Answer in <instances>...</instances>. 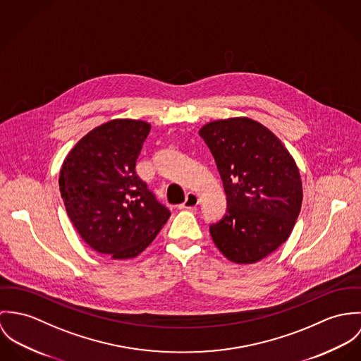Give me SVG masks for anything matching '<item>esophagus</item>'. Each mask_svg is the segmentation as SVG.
I'll return each instance as SVG.
<instances>
[{
	"mask_svg": "<svg viewBox=\"0 0 361 361\" xmlns=\"http://www.w3.org/2000/svg\"><path fill=\"white\" fill-rule=\"evenodd\" d=\"M200 204V198L194 192H188L184 203L180 206V209H195Z\"/></svg>",
	"mask_w": 361,
	"mask_h": 361,
	"instance_id": "34e87169",
	"label": "esophagus"
}]
</instances>
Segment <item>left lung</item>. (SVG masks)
Segmentation results:
<instances>
[{
    "label": "left lung",
    "mask_w": 361,
    "mask_h": 361,
    "mask_svg": "<svg viewBox=\"0 0 361 361\" xmlns=\"http://www.w3.org/2000/svg\"><path fill=\"white\" fill-rule=\"evenodd\" d=\"M227 195L226 214L210 235L231 262L256 263L288 240L302 206L298 166L280 140L247 118L200 128Z\"/></svg>",
    "instance_id": "8db88e82"
}]
</instances>
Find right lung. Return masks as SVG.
Masks as SVG:
<instances>
[{
	"mask_svg": "<svg viewBox=\"0 0 361 361\" xmlns=\"http://www.w3.org/2000/svg\"><path fill=\"white\" fill-rule=\"evenodd\" d=\"M149 131L145 121H108L81 138L61 170V197L73 226L94 250L114 259L140 255L170 217L135 171Z\"/></svg>",
	"mask_w": 361,
	"mask_h": 361,
	"instance_id": "add662e5",
	"label": "right lung"
}]
</instances>
